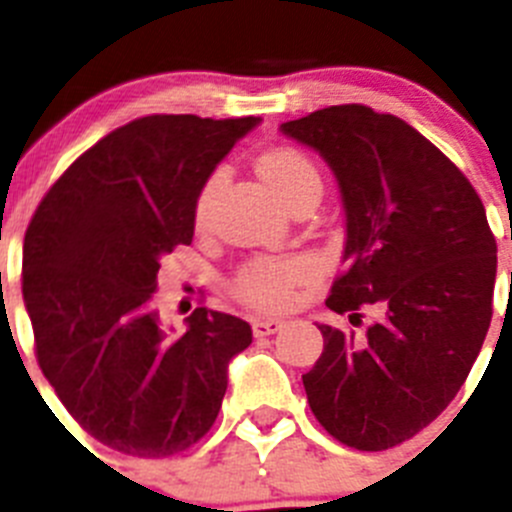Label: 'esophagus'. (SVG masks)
<instances>
[{"instance_id":"34e87169","label":"esophagus","mask_w":512,"mask_h":512,"mask_svg":"<svg viewBox=\"0 0 512 512\" xmlns=\"http://www.w3.org/2000/svg\"><path fill=\"white\" fill-rule=\"evenodd\" d=\"M284 320L279 318H259L253 320V336L256 338H264V336H274L277 330H282Z\"/></svg>"}]
</instances>
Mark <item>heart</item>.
Here are the masks:
<instances>
[{
	"mask_svg": "<svg viewBox=\"0 0 512 512\" xmlns=\"http://www.w3.org/2000/svg\"><path fill=\"white\" fill-rule=\"evenodd\" d=\"M259 174L269 184L282 202H287L297 189L305 184H320L318 171L312 166L305 153L295 148H274L259 158ZM223 176L215 174L202 189L197 200V220H205L217 189H220ZM310 261L305 259H256L241 269L235 277V292L248 305L261 307V310H279L289 305L295 295V284L310 277Z\"/></svg>",
	"mask_w": 512,
	"mask_h": 512,
	"instance_id": "1",
	"label": "heart"
}]
</instances>
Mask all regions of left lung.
Instances as JSON below:
<instances>
[{"label": "left lung", "mask_w": 512, "mask_h": 512, "mask_svg": "<svg viewBox=\"0 0 512 512\" xmlns=\"http://www.w3.org/2000/svg\"><path fill=\"white\" fill-rule=\"evenodd\" d=\"M330 166L346 212V271L325 305L382 318L364 333L320 323L302 377L325 431L359 451L392 449L461 390L492 320L497 243L467 176L400 117L336 104L279 125Z\"/></svg>", "instance_id": "obj_1"}]
</instances>
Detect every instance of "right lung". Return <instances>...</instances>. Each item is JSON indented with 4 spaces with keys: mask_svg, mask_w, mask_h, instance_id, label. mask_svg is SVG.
Instances as JSON below:
<instances>
[{
    "mask_svg": "<svg viewBox=\"0 0 512 512\" xmlns=\"http://www.w3.org/2000/svg\"><path fill=\"white\" fill-rule=\"evenodd\" d=\"M261 117L151 115L104 135L35 210L22 300L45 379L76 423L130 456H171L212 428L246 320L197 307L174 333L151 300L166 253L189 246L217 164Z\"/></svg>",
    "mask_w": 512,
    "mask_h": 512,
    "instance_id": "add662e5",
    "label": "right lung"
}]
</instances>
